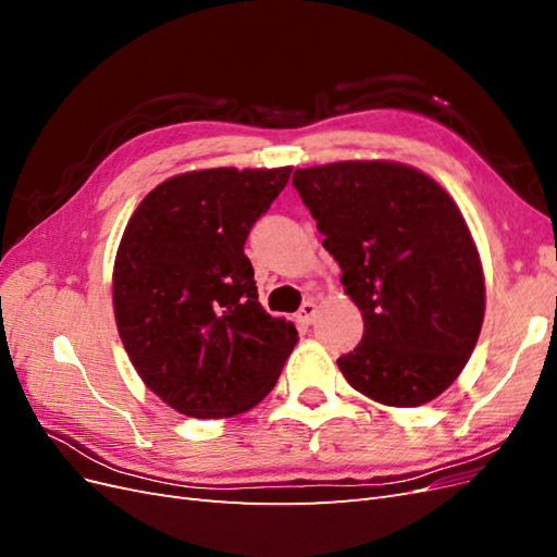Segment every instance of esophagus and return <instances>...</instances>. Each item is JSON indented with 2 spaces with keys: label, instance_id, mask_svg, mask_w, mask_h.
Here are the masks:
<instances>
[{
  "label": "esophagus",
  "instance_id": "esophagus-1",
  "mask_svg": "<svg viewBox=\"0 0 557 557\" xmlns=\"http://www.w3.org/2000/svg\"><path fill=\"white\" fill-rule=\"evenodd\" d=\"M315 313H318V305H315L313 299H309V301H305V305H301V309L297 311V320H299L301 325H311Z\"/></svg>",
  "mask_w": 557,
  "mask_h": 557
}]
</instances>
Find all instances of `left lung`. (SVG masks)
Returning <instances> with one entry per match:
<instances>
[{
  "mask_svg": "<svg viewBox=\"0 0 557 557\" xmlns=\"http://www.w3.org/2000/svg\"><path fill=\"white\" fill-rule=\"evenodd\" d=\"M293 185L362 311V342L336 360L344 379L385 407L440 397L485 313L483 267L458 205L428 174L391 160L307 166Z\"/></svg>",
  "mask_w": 557,
  "mask_h": 557,
  "instance_id": "left-lung-1",
  "label": "left lung"
}]
</instances>
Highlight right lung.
<instances>
[{
    "label": "right lung",
    "instance_id": "obj_1",
    "mask_svg": "<svg viewBox=\"0 0 557 557\" xmlns=\"http://www.w3.org/2000/svg\"><path fill=\"white\" fill-rule=\"evenodd\" d=\"M293 166L185 172L150 190L123 232L113 313L137 374L190 418H232L272 393L297 330L258 301L244 256Z\"/></svg>",
    "mask_w": 557,
    "mask_h": 557
}]
</instances>
